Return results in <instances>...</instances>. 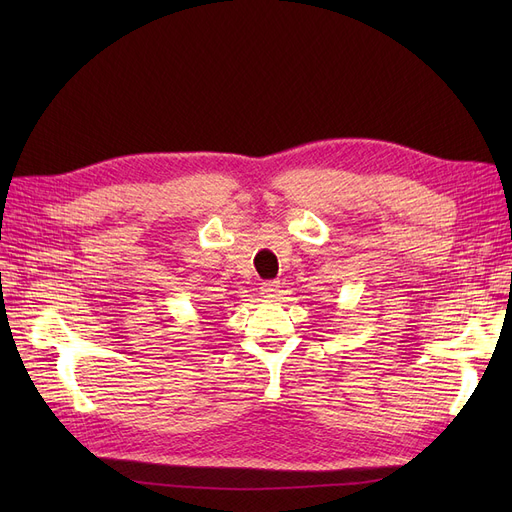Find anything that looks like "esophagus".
<instances>
[{
    "label": "esophagus",
    "instance_id": "1",
    "mask_svg": "<svg viewBox=\"0 0 512 512\" xmlns=\"http://www.w3.org/2000/svg\"><path fill=\"white\" fill-rule=\"evenodd\" d=\"M280 292V282H263L261 284V294L265 299H276Z\"/></svg>",
    "mask_w": 512,
    "mask_h": 512
}]
</instances>
